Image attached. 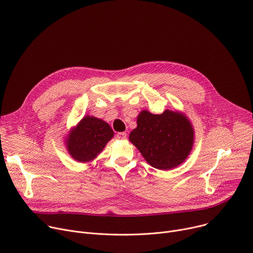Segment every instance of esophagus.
Here are the masks:
<instances>
[{"instance_id":"34e87169","label":"esophagus","mask_w":253,"mask_h":253,"mask_svg":"<svg viewBox=\"0 0 253 253\" xmlns=\"http://www.w3.org/2000/svg\"><path fill=\"white\" fill-rule=\"evenodd\" d=\"M117 138L118 139H126L127 138V133L126 132H119L117 134Z\"/></svg>"}]
</instances>
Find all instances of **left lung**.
I'll return each mask as SVG.
<instances>
[{"instance_id":"left-lung-1","label":"left lung","mask_w":253,"mask_h":253,"mask_svg":"<svg viewBox=\"0 0 253 253\" xmlns=\"http://www.w3.org/2000/svg\"><path fill=\"white\" fill-rule=\"evenodd\" d=\"M129 140L150 166L169 170L179 166L190 154L194 130L187 117L176 112L166 110L154 115L142 111Z\"/></svg>"}]
</instances>
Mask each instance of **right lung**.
Listing matches in <instances>:
<instances>
[{"label":"right lung","mask_w":253,"mask_h":253,"mask_svg":"<svg viewBox=\"0 0 253 253\" xmlns=\"http://www.w3.org/2000/svg\"><path fill=\"white\" fill-rule=\"evenodd\" d=\"M113 136L114 132L108 123L86 116L67 138V149L78 162H89L103 150Z\"/></svg>","instance_id":"add662e5"}]
</instances>
